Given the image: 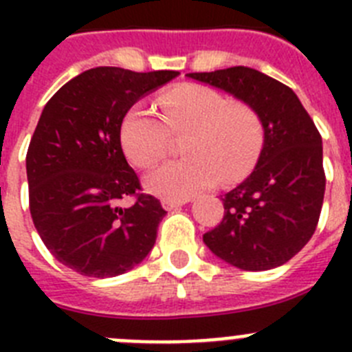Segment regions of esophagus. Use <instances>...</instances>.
<instances>
[{"label": "esophagus", "mask_w": 352, "mask_h": 352, "mask_svg": "<svg viewBox=\"0 0 352 352\" xmlns=\"http://www.w3.org/2000/svg\"><path fill=\"white\" fill-rule=\"evenodd\" d=\"M190 201V199H183V201H173V199H164L162 201V206L166 208L167 211H173V210H178V208H182L183 204H186Z\"/></svg>", "instance_id": "1"}]
</instances>
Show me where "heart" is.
Masks as SVG:
<instances>
[{
	"label": "heart",
	"instance_id": "1",
	"mask_svg": "<svg viewBox=\"0 0 352 352\" xmlns=\"http://www.w3.org/2000/svg\"><path fill=\"white\" fill-rule=\"evenodd\" d=\"M158 116L133 107L121 123V146L133 166L148 169L166 158L170 135L182 138L179 160L146 176L151 194L183 201L214 183L226 185L245 178L264 148V121L247 102H231L208 86H182L158 100Z\"/></svg>",
	"mask_w": 352,
	"mask_h": 352
}]
</instances>
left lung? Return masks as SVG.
I'll use <instances>...</instances> for the list:
<instances>
[{"instance_id": "1", "label": "left lung", "mask_w": 352, "mask_h": 352, "mask_svg": "<svg viewBox=\"0 0 352 352\" xmlns=\"http://www.w3.org/2000/svg\"><path fill=\"white\" fill-rule=\"evenodd\" d=\"M186 76L254 105L266 132L256 169L223 195V219L204 243L245 272L282 266L319 222L326 186L321 133L296 93L263 72L232 67Z\"/></svg>"}]
</instances>
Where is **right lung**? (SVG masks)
<instances>
[{
    "label": "right lung",
    "instance_id": "right-lung-1",
    "mask_svg": "<svg viewBox=\"0 0 352 352\" xmlns=\"http://www.w3.org/2000/svg\"><path fill=\"white\" fill-rule=\"evenodd\" d=\"M179 72L86 70L45 104L26 155L30 211L43 245L86 276L129 272L148 256L167 211L121 149V123L139 98ZM135 197L132 207L119 203Z\"/></svg>",
    "mask_w": 352,
    "mask_h": 352
}]
</instances>
